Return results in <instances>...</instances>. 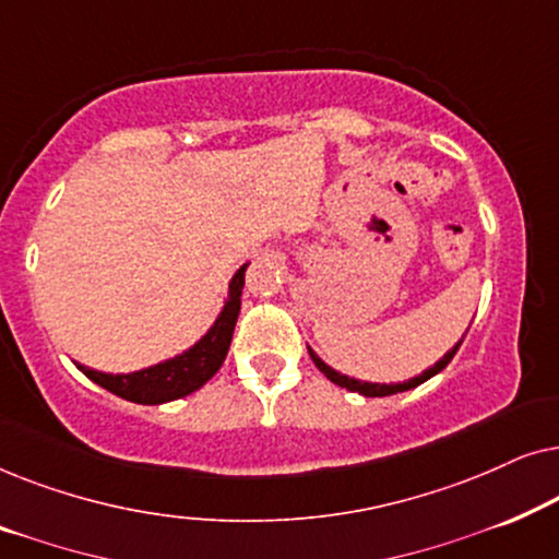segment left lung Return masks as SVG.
<instances>
[{"label": "left lung", "mask_w": 559, "mask_h": 559, "mask_svg": "<svg viewBox=\"0 0 559 559\" xmlns=\"http://www.w3.org/2000/svg\"><path fill=\"white\" fill-rule=\"evenodd\" d=\"M465 333H468V331H465ZM463 338H465V335H463ZM461 343H463V341H457L455 346L450 348L448 354L442 356L438 364L430 366V369L423 371V373H419V377H415V379L402 381V384H373V381H358V379H354V377H346V373H341V371L331 369V366H328V364L323 361V358H320L312 348H308V350H310L312 364H316L318 369L323 371L325 377L333 381V384H338V386H343V389H348V392L364 394V396H389V394H400V392H407V389H415V386H419V384H425L427 379H432L435 373H440L442 369H445V366H448L450 361H453V356L457 354V348H461Z\"/></svg>", "instance_id": "obj_1"}]
</instances>
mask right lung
I'll return each instance as SVG.
<instances>
[{
	"label": "right lung",
	"instance_id": "1",
	"mask_svg": "<svg viewBox=\"0 0 559 559\" xmlns=\"http://www.w3.org/2000/svg\"><path fill=\"white\" fill-rule=\"evenodd\" d=\"M247 266L249 264H241L231 282H228V297L218 312V318L209 328V333L198 343H193L188 350H182V354L132 373H104L88 369L83 364L75 366L94 384L104 386L106 392L134 404H165L198 392L221 369V364H224L228 354V346H231L236 318H239L241 310V289Z\"/></svg>",
	"mask_w": 559,
	"mask_h": 559
}]
</instances>
